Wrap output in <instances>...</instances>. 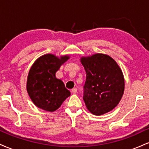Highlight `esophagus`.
Listing matches in <instances>:
<instances>
[{"instance_id":"34e87169","label":"esophagus","mask_w":149,"mask_h":149,"mask_svg":"<svg viewBox=\"0 0 149 149\" xmlns=\"http://www.w3.org/2000/svg\"><path fill=\"white\" fill-rule=\"evenodd\" d=\"M71 92H72L73 94H76L77 92V89L76 88H73L72 90H71Z\"/></svg>"}]
</instances>
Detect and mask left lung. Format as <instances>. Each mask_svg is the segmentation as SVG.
I'll return each mask as SVG.
<instances>
[{"label": "left lung", "instance_id": "1", "mask_svg": "<svg viewBox=\"0 0 149 149\" xmlns=\"http://www.w3.org/2000/svg\"><path fill=\"white\" fill-rule=\"evenodd\" d=\"M86 71L84 100L87 109L96 116L111 111L119 104L125 90L123 73L109 55L97 53L82 57Z\"/></svg>", "mask_w": 149, "mask_h": 149}]
</instances>
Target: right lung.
<instances>
[{
    "instance_id": "right-lung-1",
    "label": "right lung",
    "mask_w": 149,
    "mask_h": 149,
    "mask_svg": "<svg viewBox=\"0 0 149 149\" xmlns=\"http://www.w3.org/2000/svg\"><path fill=\"white\" fill-rule=\"evenodd\" d=\"M70 58L52 54L40 56L34 61L29 71L26 90L33 103L44 111L57 110L71 95L62 80L56 78V72Z\"/></svg>"
}]
</instances>
